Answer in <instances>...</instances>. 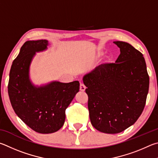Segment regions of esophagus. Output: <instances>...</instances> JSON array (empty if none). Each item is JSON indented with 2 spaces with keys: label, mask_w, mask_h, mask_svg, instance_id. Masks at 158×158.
<instances>
[{
  "label": "esophagus",
  "mask_w": 158,
  "mask_h": 158,
  "mask_svg": "<svg viewBox=\"0 0 158 158\" xmlns=\"http://www.w3.org/2000/svg\"><path fill=\"white\" fill-rule=\"evenodd\" d=\"M85 89H86V87L85 86V85L81 83V85H80V90L82 91V92H85Z\"/></svg>",
  "instance_id": "esophagus-1"
}]
</instances>
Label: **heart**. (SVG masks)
<instances>
[{
	"mask_svg": "<svg viewBox=\"0 0 158 158\" xmlns=\"http://www.w3.org/2000/svg\"><path fill=\"white\" fill-rule=\"evenodd\" d=\"M103 54V52L101 51V50H99V51H97L96 52V57H100Z\"/></svg>",
	"mask_w": 158,
	"mask_h": 158,
	"instance_id": "heart-1",
	"label": "heart"
}]
</instances>
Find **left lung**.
Segmentation results:
<instances>
[{
  "mask_svg": "<svg viewBox=\"0 0 158 158\" xmlns=\"http://www.w3.org/2000/svg\"><path fill=\"white\" fill-rule=\"evenodd\" d=\"M114 44L121 52L115 63L96 66L82 78L91 123L108 134L122 132L136 122L145 107L149 87L142 52L124 41Z\"/></svg>",
  "mask_w": 158,
  "mask_h": 158,
  "instance_id": "8db88e82",
  "label": "left lung"
}]
</instances>
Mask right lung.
I'll return each instance as SVG.
<instances>
[{
  "label": "right lung",
  "mask_w": 158,
  "mask_h": 158,
  "mask_svg": "<svg viewBox=\"0 0 158 158\" xmlns=\"http://www.w3.org/2000/svg\"><path fill=\"white\" fill-rule=\"evenodd\" d=\"M46 40L27 41L13 61L10 71L8 94L16 115L33 131L55 132L65 121V110L79 92L80 83L52 81L36 86L30 79V66L36 52L47 49Z\"/></svg>",
  "instance_id": "right-lung-1"
}]
</instances>
